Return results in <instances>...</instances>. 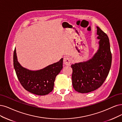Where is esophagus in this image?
<instances>
[{"label":"esophagus","instance_id":"34e87169","mask_svg":"<svg viewBox=\"0 0 122 122\" xmlns=\"http://www.w3.org/2000/svg\"><path fill=\"white\" fill-rule=\"evenodd\" d=\"M71 59L70 57H66L64 58L63 63L65 65H66V66L69 65L71 63Z\"/></svg>","mask_w":122,"mask_h":122}]
</instances>
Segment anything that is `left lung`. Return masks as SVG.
I'll use <instances>...</instances> for the list:
<instances>
[{"label":"left lung","mask_w":122,"mask_h":122,"mask_svg":"<svg viewBox=\"0 0 122 122\" xmlns=\"http://www.w3.org/2000/svg\"><path fill=\"white\" fill-rule=\"evenodd\" d=\"M99 49L92 59L71 65L74 89L80 93H88L101 87L109 74L112 56L109 39L97 26Z\"/></svg>","instance_id":"1"}]
</instances>
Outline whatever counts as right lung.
Returning <instances> with one entry per match:
<instances>
[{
    "label": "right lung",
    "instance_id": "add662e5",
    "mask_svg": "<svg viewBox=\"0 0 122 122\" xmlns=\"http://www.w3.org/2000/svg\"><path fill=\"white\" fill-rule=\"evenodd\" d=\"M63 60L41 70L31 71L18 62L15 48L13 53V66L20 82L26 91L39 96L46 95L53 91L55 78L63 68Z\"/></svg>",
    "mask_w": 122,
    "mask_h": 122
}]
</instances>
